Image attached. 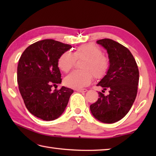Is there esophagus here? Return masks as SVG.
<instances>
[{"label":"esophagus","instance_id":"1","mask_svg":"<svg viewBox=\"0 0 156 156\" xmlns=\"http://www.w3.org/2000/svg\"><path fill=\"white\" fill-rule=\"evenodd\" d=\"M76 91L78 92H80V93H84V92H86L87 90L86 89H76Z\"/></svg>","mask_w":156,"mask_h":156}]
</instances>
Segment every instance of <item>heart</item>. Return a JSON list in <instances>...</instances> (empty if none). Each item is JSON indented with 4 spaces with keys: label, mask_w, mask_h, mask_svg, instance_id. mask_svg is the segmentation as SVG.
Here are the masks:
<instances>
[{
    "label": "heart",
    "mask_w": 156,
    "mask_h": 156,
    "mask_svg": "<svg viewBox=\"0 0 156 156\" xmlns=\"http://www.w3.org/2000/svg\"><path fill=\"white\" fill-rule=\"evenodd\" d=\"M80 65L82 70L74 71L64 80L65 85L73 89H81L91 83L93 76L96 80L103 78L109 69V60L102 50L93 43L79 46L73 53L65 51L60 55L57 65L60 71L67 73L74 66L76 60H83Z\"/></svg>",
    "instance_id": "obj_1"
}]
</instances>
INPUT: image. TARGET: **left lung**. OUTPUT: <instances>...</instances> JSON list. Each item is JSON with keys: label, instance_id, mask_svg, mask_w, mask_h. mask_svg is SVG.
<instances>
[{"label": "left lung", "instance_id": "1", "mask_svg": "<svg viewBox=\"0 0 156 156\" xmlns=\"http://www.w3.org/2000/svg\"><path fill=\"white\" fill-rule=\"evenodd\" d=\"M107 49L109 58L107 74L97 84L109 90L107 96L99 91V98L90 105L97 120L113 123L123 118L131 109L137 96L139 71L136 60L129 50L109 38L97 41Z\"/></svg>", "mask_w": 156, "mask_h": 156}]
</instances>
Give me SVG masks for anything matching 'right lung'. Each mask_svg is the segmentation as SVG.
<instances>
[{
  "mask_svg": "<svg viewBox=\"0 0 156 156\" xmlns=\"http://www.w3.org/2000/svg\"><path fill=\"white\" fill-rule=\"evenodd\" d=\"M70 48V44L45 39L26 48L18 61L17 82L25 107L43 120H54L61 115L73 92L65 87L51 90L62 82L58 58Z\"/></svg>",
  "mask_w": 156,
  "mask_h": 156,
  "instance_id": "add662e5",
  "label": "right lung"
}]
</instances>
